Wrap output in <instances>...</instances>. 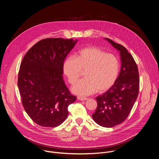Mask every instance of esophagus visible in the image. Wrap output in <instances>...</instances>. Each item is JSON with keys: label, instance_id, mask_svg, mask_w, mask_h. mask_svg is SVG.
I'll use <instances>...</instances> for the list:
<instances>
[{"label": "esophagus", "instance_id": "1", "mask_svg": "<svg viewBox=\"0 0 159 159\" xmlns=\"http://www.w3.org/2000/svg\"><path fill=\"white\" fill-rule=\"evenodd\" d=\"M77 99L80 101H85L87 99V98H82V97H79V96L77 97Z\"/></svg>", "mask_w": 159, "mask_h": 159}]
</instances>
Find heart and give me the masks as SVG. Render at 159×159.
Returning <instances> with one entry per match:
<instances>
[{
  "label": "heart",
  "mask_w": 159,
  "mask_h": 159,
  "mask_svg": "<svg viewBox=\"0 0 159 159\" xmlns=\"http://www.w3.org/2000/svg\"><path fill=\"white\" fill-rule=\"evenodd\" d=\"M82 70L85 78L77 81L72 91L80 96H86L96 90L102 93L115 83L120 72V62L116 56L107 53L97 47L85 48L76 55L67 57L63 64V72L70 84H74Z\"/></svg>",
  "instance_id": "obj_1"
}]
</instances>
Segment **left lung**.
<instances>
[{
  "label": "left lung",
  "instance_id": "1",
  "mask_svg": "<svg viewBox=\"0 0 159 159\" xmlns=\"http://www.w3.org/2000/svg\"><path fill=\"white\" fill-rule=\"evenodd\" d=\"M120 52L121 66L116 81L103 94L96 99L98 106L92 115L99 125L111 128L123 122L137 99L139 91V74L133 57L122 45L104 38Z\"/></svg>",
  "mask_w": 159,
  "mask_h": 159
}]
</instances>
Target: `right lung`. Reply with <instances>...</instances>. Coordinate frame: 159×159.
I'll list each match as a JSON object with an SVG mask.
<instances>
[{
    "label": "right lung",
    "instance_id": "right-lung-1",
    "mask_svg": "<svg viewBox=\"0 0 159 159\" xmlns=\"http://www.w3.org/2000/svg\"><path fill=\"white\" fill-rule=\"evenodd\" d=\"M78 40L46 38L26 53L20 65L17 85L22 104L31 120L44 127H57L75 102L62 74L63 61Z\"/></svg>",
    "mask_w": 159,
    "mask_h": 159
}]
</instances>
